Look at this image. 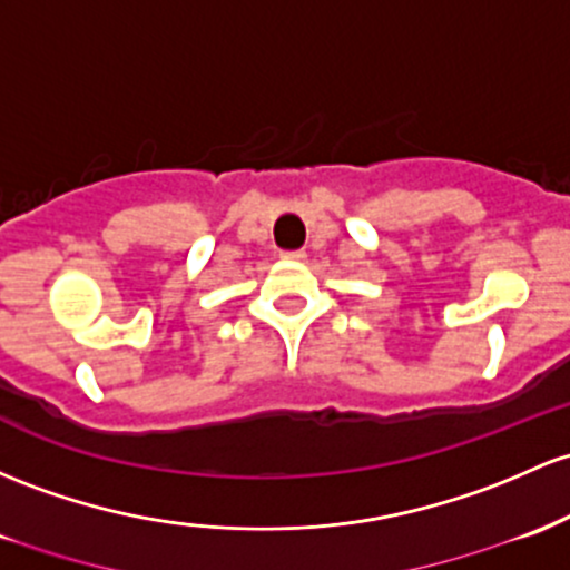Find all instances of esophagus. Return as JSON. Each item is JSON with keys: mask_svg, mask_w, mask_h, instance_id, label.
<instances>
[{"mask_svg": "<svg viewBox=\"0 0 570 570\" xmlns=\"http://www.w3.org/2000/svg\"><path fill=\"white\" fill-rule=\"evenodd\" d=\"M281 256H284V259H305V252H303V248H297V252H284V254H281Z\"/></svg>", "mask_w": 570, "mask_h": 570, "instance_id": "34e87169", "label": "esophagus"}]
</instances>
